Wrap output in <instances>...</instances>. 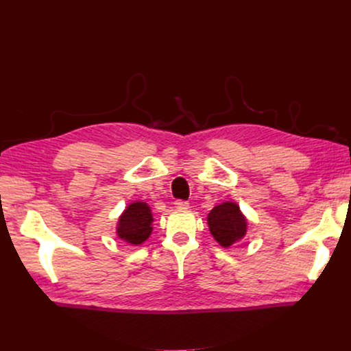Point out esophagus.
Segmentation results:
<instances>
[{"mask_svg":"<svg viewBox=\"0 0 351 351\" xmlns=\"http://www.w3.org/2000/svg\"><path fill=\"white\" fill-rule=\"evenodd\" d=\"M175 207H176L178 210H186V208H189V203L184 202V199H176V202H175Z\"/></svg>","mask_w":351,"mask_h":351,"instance_id":"34e87169","label":"esophagus"}]
</instances>
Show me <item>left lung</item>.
<instances>
[{"mask_svg": "<svg viewBox=\"0 0 351 351\" xmlns=\"http://www.w3.org/2000/svg\"><path fill=\"white\" fill-rule=\"evenodd\" d=\"M207 221L213 237L222 247H230L245 236L247 219L236 203L225 202L214 207Z\"/></svg>", "mask_w": 351, "mask_h": 351, "instance_id": "8db88e82", "label": "left lung"}]
</instances>
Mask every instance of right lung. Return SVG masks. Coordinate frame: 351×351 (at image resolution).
<instances>
[{"label":"right lung","mask_w":351,"mask_h":351,"mask_svg":"<svg viewBox=\"0 0 351 351\" xmlns=\"http://www.w3.org/2000/svg\"><path fill=\"white\" fill-rule=\"evenodd\" d=\"M153 214L144 202H134L126 207L119 217L117 234L119 239L138 245L144 243L153 232Z\"/></svg>","instance_id":"add662e5"}]
</instances>
